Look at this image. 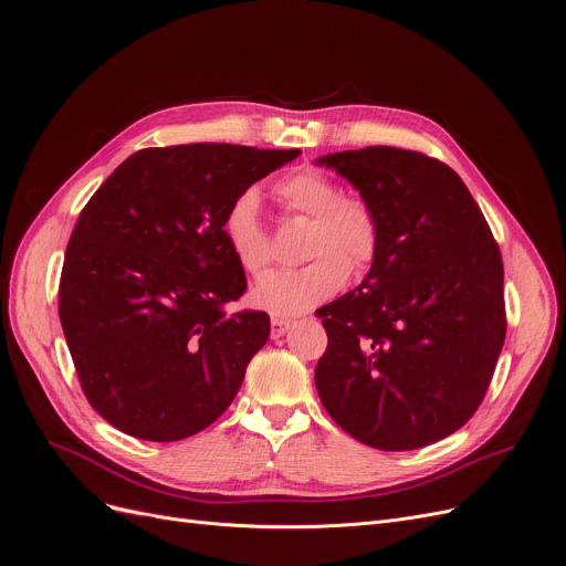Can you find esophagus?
I'll use <instances>...</instances> for the list:
<instances>
[{
	"mask_svg": "<svg viewBox=\"0 0 566 566\" xmlns=\"http://www.w3.org/2000/svg\"><path fill=\"white\" fill-rule=\"evenodd\" d=\"M289 325H291V321L280 318V316H273V318H271V337H273V339L284 337V333L289 331Z\"/></svg>",
	"mask_w": 566,
	"mask_h": 566,
	"instance_id": "esophagus-1",
	"label": "esophagus"
}]
</instances>
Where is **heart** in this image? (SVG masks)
<instances>
[{
  "instance_id": "heart-1",
  "label": "heart",
  "mask_w": 566,
  "mask_h": 566,
  "mask_svg": "<svg viewBox=\"0 0 566 566\" xmlns=\"http://www.w3.org/2000/svg\"><path fill=\"white\" fill-rule=\"evenodd\" d=\"M275 190L289 211L310 218L303 254L312 261L263 275L252 289V298L277 316H295L331 301L346 284L348 271L363 273L371 265L380 243V227L365 199L339 195V186L318 169L293 171ZM220 231L231 256L245 273L259 275L271 265L273 245L261 227L254 190H243L229 201Z\"/></svg>"
}]
</instances>
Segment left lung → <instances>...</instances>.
I'll use <instances>...</instances> for the list:
<instances>
[{
  "label": "left lung",
  "mask_w": 566,
  "mask_h": 566,
  "mask_svg": "<svg viewBox=\"0 0 566 566\" xmlns=\"http://www.w3.org/2000/svg\"><path fill=\"white\" fill-rule=\"evenodd\" d=\"M374 208L369 273L316 312L328 348L316 390L355 440L406 452L448 438L480 408L504 344L502 256L461 176L395 146L328 154Z\"/></svg>",
  "instance_id": "1"
}]
</instances>
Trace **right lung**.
I'll use <instances>...</instances> for the list:
<instances>
[{
	"mask_svg": "<svg viewBox=\"0 0 566 566\" xmlns=\"http://www.w3.org/2000/svg\"><path fill=\"white\" fill-rule=\"evenodd\" d=\"M298 148H142L88 199L66 248L59 318L82 392L128 436L171 442L213 424L271 335L227 314L248 289L220 222L229 201Z\"/></svg>",
	"mask_w": 566,
	"mask_h": 566,
	"instance_id": "add662e5",
	"label": "right lung"
}]
</instances>
